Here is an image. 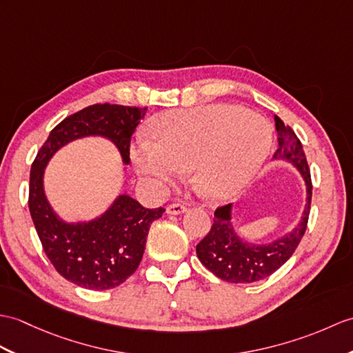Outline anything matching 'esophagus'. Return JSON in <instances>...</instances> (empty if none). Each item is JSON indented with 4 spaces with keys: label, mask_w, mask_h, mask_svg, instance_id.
I'll use <instances>...</instances> for the list:
<instances>
[{
    "label": "esophagus",
    "mask_w": 353,
    "mask_h": 353,
    "mask_svg": "<svg viewBox=\"0 0 353 353\" xmlns=\"http://www.w3.org/2000/svg\"><path fill=\"white\" fill-rule=\"evenodd\" d=\"M185 210H186V208L183 206L182 203H173V204H168V206H167V214L168 215H180V214H183Z\"/></svg>",
    "instance_id": "esophagus-1"
}]
</instances>
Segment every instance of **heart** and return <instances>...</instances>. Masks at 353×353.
<instances>
[{"label": "heart", "mask_w": 353, "mask_h": 353, "mask_svg": "<svg viewBox=\"0 0 353 353\" xmlns=\"http://www.w3.org/2000/svg\"><path fill=\"white\" fill-rule=\"evenodd\" d=\"M152 130L157 141L138 137L130 145L138 173L171 182L192 168L195 190L212 200L239 194L270 149L268 123L236 105L162 112L152 120Z\"/></svg>", "instance_id": "b5f03b06"}]
</instances>
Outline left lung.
I'll list each match as a JSON object with an SVG mask.
<instances>
[{
  "mask_svg": "<svg viewBox=\"0 0 353 353\" xmlns=\"http://www.w3.org/2000/svg\"><path fill=\"white\" fill-rule=\"evenodd\" d=\"M278 149L274 159L290 162L298 168L307 186V203L298 225L288 234L270 243H250L242 241L232 224V204L215 210L214 225L196 245V256L212 274L227 283H254L272 275L288 261L307 230L311 194L310 168L302 144L290 126L275 116Z\"/></svg>",
  "mask_w": 353,
  "mask_h": 353,
  "instance_id": "1",
  "label": "left lung"
}]
</instances>
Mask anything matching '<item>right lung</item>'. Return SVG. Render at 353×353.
I'll return each mask as SVG.
<instances>
[{
  "label": "right lung",
  "instance_id": "obj_1",
  "mask_svg": "<svg viewBox=\"0 0 353 353\" xmlns=\"http://www.w3.org/2000/svg\"><path fill=\"white\" fill-rule=\"evenodd\" d=\"M145 111V106H87L51 130L31 165L28 208L39 239L57 272L79 288L108 290L125 283L143 259L150 224L165 209H145L123 194L99 218L65 223L45 195V167L63 145L84 137L108 138L116 144L123 162L129 163L130 137Z\"/></svg>",
  "mask_w": 353,
  "mask_h": 353
}]
</instances>
